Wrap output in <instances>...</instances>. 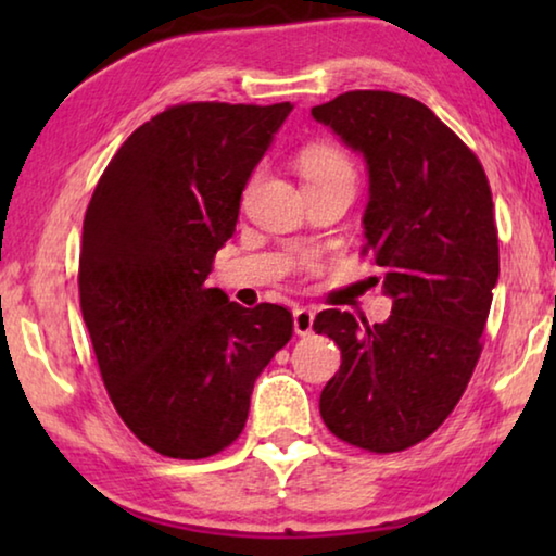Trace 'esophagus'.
<instances>
[{"label": "esophagus", "instance_id": "1", "mask_svg": "<svg viewBox=\"0 0 556 556\" xmlns=\"http://www.w3.org/2000/svg\"><path fill=\"white\" fill-rule=\"evenodd\" d=\"M314 318H316V312H312V308L301 306L294 312V333L296 336H308L314 331Z\"/></svg>", "mask_w": 556, "mask_h": 556}]
</instances>
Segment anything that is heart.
I'll return each instance as SVG.
<instances>
[{
	"label": "heart",
	"mask_w": 556,
	"mask_h": 556,
	"mask_svg": "<svg viewBox=\"0 0 556 556\" xmlns=\"http://www.w3.org/2000/svg\"><path fill=\"white\" fill-rule=\"evenodd\" d=\"M299 168L306 184L328 181V178H353V164L341 149L331 144H314L306 147L299 156Z\"/></svg>",
	"instance_id": "heart-1"
}]
</instances>
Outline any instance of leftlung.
Instances as JSON below:
<instances>
[{"instance_id":"8db88e82","label":"left lung","mask_w":556,"mask_h":556,"mask_svg":"<svg viewBox=\"0 0 556 556\" xmlns=\"http://www.w3.org/2000/svg\"><path fill=\"white\" fill-rule=\"evenodd\" d=\"M312 115L363 156L365 250L392 299L382 324L336 308L316 316L314 331L341 348L318 409L338 439L390 454L434 434L481 355L501 275L491 186L476 154L414 98L353 90Z\"/></svg>"}]
</instances>
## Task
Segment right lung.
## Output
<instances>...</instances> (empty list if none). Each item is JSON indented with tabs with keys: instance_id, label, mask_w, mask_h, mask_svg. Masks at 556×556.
Segmentation results:
<instances>
[{
	"instance_id": "obj_1",
	"label": "right lung",
	"mask_w": 556,
	"mask_h": 556,
	"mask_svg": "<svg viewBox=\"0 0 556 556\" xmlns=\"http://www.w3.org/2000/svg\"><path fill=\"white\" fill-rule=\"evenodd\" d=\"M291 102H188L112 156L83 220L80 308L112 404L142 444L205 458L248 421L257 375L291 338L285 306L205 285Z\"/></svg>"
}]
</instances>
